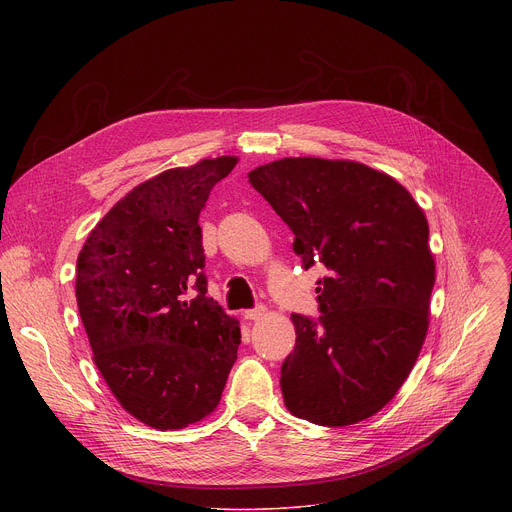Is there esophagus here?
<instances>
[{
    "instance_id": "1",
    "label": "esophagus",
    "mask_w": 512,
    "mask_h": 512,
    "mask_svg": "<svg viewBox=\"0 0 512 512\" xmlns=\"http://www.w3.org/2000/svg\"><path fill=\"white\" fill-rule=\"evenodd\" d=\"M243 316H245V320H259V318L265 316V306H257L253 310H245Z\"/></svg>"
}]
</instances>
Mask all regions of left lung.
<instances>
[{
  "label": "left lung",
  "mask_w": 512,
  "mask_h": 512,
  "mask_svg": "<svg viewBox=\"0 0 512 512\" xmlns=\"http://www.w3.org/2000/svg\"><path fill=\"white\" fill-rule=\"evenodd\" d=\"M251 186L296 235L318 279L320 318L291 314L296 348L281 364L285 407L316 425H352L401 389L423 346L435 261L421 206L389 174L350 160L283 158Z\"/></svg>",
  "instance_id": "8db88e82"
}]
</instances>
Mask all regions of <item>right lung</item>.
Instances as JSON below:
<instances>
[{
	"instance_id": "add662e5",
	"label": "right lung",
	"mask_w": 512,
	"mask_h": 512,
	"mask_svg": "<svg viewBox=\"0 0 512 512\" xmlns=\"http://www.w3.org/2000/svg\"><path fill=\"white\" fill-rule=\"evenodd\" d=\"M239 158L172 168L127 192L77 259V304L93 360L119 405L182 429L221 401L239 320L206 296L200 210Z\"/></svg>"
}]
</instances>
